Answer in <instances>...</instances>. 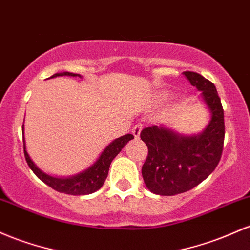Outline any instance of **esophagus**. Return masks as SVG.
I'll return each instance as SVG.
<instances>
[{
	"label": "esophagus",
	"instance_id": "esophagus-1",
	"mask_svg": "<svg viewBox=\"0 0 250 250\" xmlns=\"http://www.w3.org/2000/svg\"><path fill=\"white\" fill-rule=\"evenodd\" d=\"M142 128H143V125L142 124H137L134 127L132 128V134L134 136V138H139L140 136V132H142Z\"/></svg>",
	"mask_w": 250,
	"mask_h": 250
}]
</instances>
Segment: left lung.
Returning <instances> with one entry per match:
<instances>
[{"label": "left lung", "instance_id": "left-lung-1", "mask_svg": "<svg viewBox=\"0 0 250 250\" xmlns=\"http://www.w3.org/2000/svg\"><path fill=\"white\" fill-rule=\"evenodd\" d=\"M183 74L201 92L210 120L202 132L191 136L164 125L142 131L140 138L148 148L142 175L145 186L156 195L173 196L189 191L215 170L222 156L224 114L215 85L198 73Z\"/></svg>", "mask_w": 250, "mask_h": 250}]
</instances>
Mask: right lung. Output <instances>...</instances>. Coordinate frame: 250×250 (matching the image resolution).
Wrapping results in <instances>:
<instances>
[{"instance_id": "add662e5", "label": "right lung", "mask_w": 250, "mask_h": 250, "mask_svg": "<svg viewBox=\"0 0 250 250\" xmlns=\"http://www.w3.org/2000/svg\"><path fill=\"white\" fill-rule=\"evenodd\" d=\"M79 77L83 78L80 74H74V73L62 72L57 73V74L52 75L50 78L57 77ZM22 134H23V148H24V157L26 161L32 169L33 172L41 179L43 183L52 188V189L57 190L59 192L67 193V195H89L99 190L103 187L104 182L108 175V170H110V165L112 161L114 159L118 153L123 150V147L133 139L132 134H125V136L119 137V138L112 140L110 144L107 145L98 159L95 161L91 167L85 169L77 175L68 176V177H57V176H52L49 173H46L42 171L38 165L33 162L30 156L28 155L27 147H26V140H24V124L22 126Z\"/></svg>"}]
</instances>
